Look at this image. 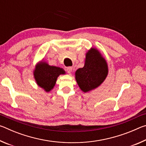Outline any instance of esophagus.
Masks as SVG:
<instances>
[{
	"instance_id": "34e87169",
	"label": "esophagus",
	"mask_w": 146,
	"mask_h": 146,
	"mask_svg": "<svg viewBox=\"0 0 146 146\" xmlns=\"http://www.w3.org/2000/svg\"><path fill=\"white\" fill-rule=\"evenodd\" d=\"M72 70H73V68L72 67H68L66 68V71H67V72L69 74H71V72H72Z\"/></svg>"
}]
</instances>
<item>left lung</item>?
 Instances as JSON below:
<instances>
[{
  "instance_id": "left-lung-1",
  "label": "left lung",
  "mask_w": 146,
  "mask_h": 146,
  "mask_svg": "<svg viewBox=\"0 0 146 146\" xmlns=\"http://www.w3.org/2000/svg\"><path fill=\"white\" fill-rule=\"evenodd\" d=\"M108 73V64L99 51L91 48L86 53L85 64L75 72L78 85L84 92H88L98 87Z\"/></svg>"
}]
</instances>
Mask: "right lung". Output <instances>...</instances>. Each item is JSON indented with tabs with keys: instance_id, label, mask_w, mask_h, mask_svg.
<instances>
[{
	"instance_id": "right-lung-1",
	"label": "right lung",
	"mask_w": 146,
	"mask_h": 146,
	"mask_svg": "<svg viewBox=\"0 0 146 146\" xmlns=\"http://www.w3.org/2000/svg\"><path fill=\"white\" fill-rule=\"evenodd\" d=\"M33 74L36 84L46 92H49L55 86L58 76L65 74V71L62 68L51 66L42 62L36 66Z\"/></svg>"
}]
</instances>
